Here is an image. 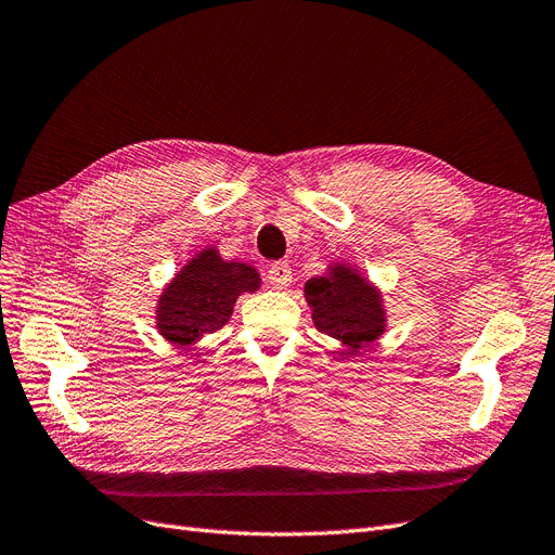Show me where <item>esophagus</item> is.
Returning <instances> with one entry per match:
<instances>
[{
    "label": "esophagus",
    "instance_id": "1",
    "mask_svg": "<svg viewBox=\"0 0 555 555\" xmlns=\"http://www.w3.org/2000/svg\"><path fill=\"white\" fill-rule=\"evenodd\" d=\"M267 281H270L276 291H285L293 283V270L288 262H272L267 267Z\"/></svg>",
    "mask_w": 555,
    "mask_h": 555
}]
</instances>
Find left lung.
Here are the masks:
<instances>
[{"label": "left lung", "instance_id": "1", "mask_svg": "<svg viewBox=\"0 0 555 555\" xmlns=\"http://www.w3.org/2000/svg\"><path fill=\"white\" fill-rule=\"evenodd\" d=\"M315 330L340 340L357 357L386 332L384 297L352 262H332L326 272L304 283Z\"/></svg>", "mask_w": 555, "mask_h": 555}]
</instances>
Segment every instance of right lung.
<instances>
[{"label":"right lung","mask_w":555,"mask_h":555,"mask_svg":"<svg viewBox=\"0 0 555 555\" xmlns=\"http://www.w3.org/2000/svg\"><path fill=\"white\" fill-rule=\"evenodd\" d=\"M260 272L242 260H223L217 246H205L164 285L155 326L164 340L190 347L231 320L240 295L260 291Z\"/></svg>","instance_id":"1"}]
</instances>
